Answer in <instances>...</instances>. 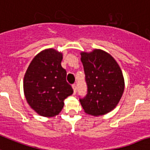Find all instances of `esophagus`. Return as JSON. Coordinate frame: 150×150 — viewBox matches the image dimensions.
I'll return each mask as SVG.
<instances>
[{
  "label": "esophagus",
  "mask_w": 150,
  "mask_h": 150,
  "mask_svg": "<svg viewBox=\"0 0 150 150\" xmlns=\"http://www.w3.org/2000/svg\"><path fill=\"white\" fill-rule=\"evenodd\" d=\"M73 89H74V94H76V90H77V87H76V84H73Z\"/></svg>",
  "instance_id": "obj_1"
}]
</instances>
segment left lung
I'll list each match as a JSON object with an SVG mask.
<instances>
[{"label": "left lung", "mask_w": 150, "mask_h": 150, "mask_svg": "<svg viewBox=\"0 0 150 150\" xmlns=\"http://www.w3.org/2000/svg\"><path fill=\"white\" fill-rule=\"evenodd\" d=\"M87 92L80 101L86 113H108L119 102L125 88L122 72L115 59L100 50L81 52Z\"/></svg>", "instance_id": "obj_1"}]
</instances>
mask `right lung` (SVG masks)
I'll return each mask as SVG.
<instances>
[{"mask_svg":"<svg viewBox=\"0 0 150 150\" xmlns=\"http://www.w3.org/2000/svg\"><path fill=\"white\" fill-rule=\"evenodd\" d=\"M63 54L53 49L35 56L24 77V93L28 105L42 116L52 117L63 108L64 100L74 93L61 66Z\"/></svg>","mask_w":150,"mask_h":150,"instance_id":"add662e5","label":"right lung"}]
</instances>
